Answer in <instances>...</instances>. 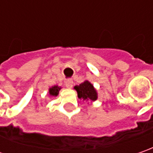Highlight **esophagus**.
I'll return each mask as SVG.
<instances>
[{"instance_id":"esophagus-1","label":"esophagus","mask_w":153,"mask_h":153,"mask_svg":"<svg viewBox=\"0 0 153 153\" xmlns=\"http://www.w3.org/2000/svg\"><path fill=\"white\" fill-rule=\"evenodd\" d=\"M72 85H73V81H72V79L69 78V79L65 80V86L67 87L68 88H71L72 87Z\"/></svg>"}]
</instances>
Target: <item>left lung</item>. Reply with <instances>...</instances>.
<instances>
[{
	"label": "left lung",
	"instance_id": "8db88e82",
	"mask_svg": "<svg viewBox=\"0 0 153 153\" xmlns=\"http://www.w3.org/2000/svg\"><path fill=\"white\" fill-rule=\"evenodd\" d=\"M75 89L77 92V96L83 100H92L94 101L97 100V93L94 86L88 81H85L79 86H76Z\"/></svg>",
	"mask_w": 153,
	"mask_h": 153
}]
</instances>
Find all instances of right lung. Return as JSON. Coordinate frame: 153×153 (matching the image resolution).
Returning a JSON list of instances; mask_svg holds the SVG:
<instances>
[{"label":"right lung","instance_id":"right-lung-1","mask_svg":"<svg viewBox=\"0 0 153 153\" xmlns=\"http://www.w3.org/2000/svg\"><path fill=\"white\" fill-rule=\"evenodd\" d=\"M60 90V88L58 86H53L49 89V94L52 96H57L59 94V91Z\"/></svg>","mask_w":153,"mask_h":153}]
</instances>
